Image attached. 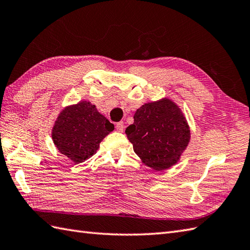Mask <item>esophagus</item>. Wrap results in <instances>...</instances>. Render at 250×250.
I'll use <instances>...</instances> for the list:
<instances>
[{
	"label": "esophagus",
	"mask_w": 250,
	"mask_h": 250,
	"mask_svg": "<svg viewBox=\"0 0 250 250\" xmlns=\"http://www.w3.org/2000/svg\"><path fill=\"white\" fill-rule=\"evenodd\" d=\"M116 129H117L118 132H123V131H124V129H125V124L123 123V121H120V123L116 124Z\"/></svg>",
	"instance_id": "1"
}]
</instances>
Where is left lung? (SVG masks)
Returning <instances> with one entry per match:
<instances>
[{"label": "left lung", "instance_id": "obj_1", "mask_svg": "<svg viewBox=\"0 0 250 250\" xmlns=\"http://www.w3.org/2000/svg\"><path fill=\"white\" fill-rule=\"evenodd\" d=\"M134 152L155 171L176 165L190 141L188 120L169 98L145 103L134 114V123L125 129Z\"/></svg>", "mask_w": 250, "mask_h": 250}]
</instances>
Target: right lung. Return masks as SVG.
<instances>
[{
  "mask_svg": "<svg viewBox=\"0 0 250 250\" xmlns=\"http://www.w3.org/2000/svg\"><path fill=\"white\" fill-rule=\"evenodd\" d=\"M114 125L89 101L63 107L52 127V139L59 151L73 162L83 163L94 155Z\"/></svg>",
  "mask_w": 250,
  "mask_h": 250,
  "instance_id": "obj_1",
  "label": "right lung"
}]
</instances>
